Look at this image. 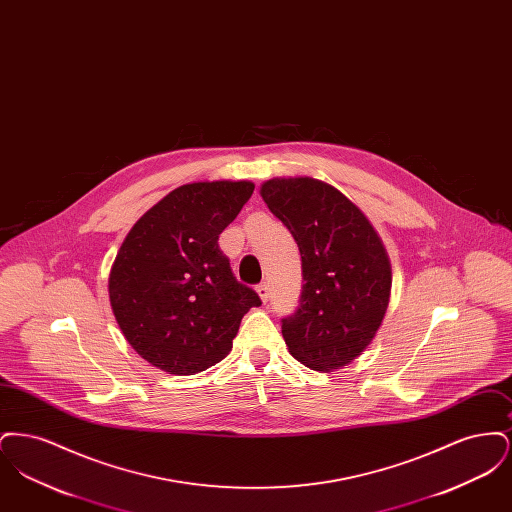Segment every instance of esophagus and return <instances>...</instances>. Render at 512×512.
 <instances>
[{
  "mask_svg": "<svg viewBox=\"0 0 512 512\" xmlns=\"http://www.w3.org/2000/svg\"><path fill=\"white\" fill-rule=\"evenodd\" d=\"M257 293H259L261 301H263V303H267L268 297H270V288H268L267 282H263V284H259V286H257Z\"/></svg>",
  "mask_w": 512,
  "mask_h": 512,
  "instance_id": "1",
  "label": "esophagus"
}]
</instances>
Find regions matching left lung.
<instances>
[{"label":"left lung","mask_w":512,"mask_h":512,"mask_svg":"<svg viewBox=\"0 0 512 512\" xmlns=\"http://www.w3.org/2000/svg\"><path fill=\"white\" fill-rule=\"evenodd\" d=\"M261 195L301 253L299 307L282 318L290 353L311 370L349 365L374 340L388 311L386 247L363 211L317 178H272Z\"/></svg>","instance_id":"left-lung-1"}]
</instances>
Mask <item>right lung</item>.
I'll return each mask as SVG.
<instances>
[{
  "label": "right lung",
  "instance_id": "add662e5",
  "mask_svg": "<svg viewBox=\"0 0 512 512\" xmlns=\"http://www.w3.org/2000/svg\"><path fill=\"white\" fill-rule=\"evenodd\" d=\"M255 186L194 182L165 195L124 238L109 274L113 315L140 357L188 376L222 361L261 299L236 280L220 232Z\"/></svg>",
  "mask_w": 512,
  "mask_h": 512
}]
</instances>
